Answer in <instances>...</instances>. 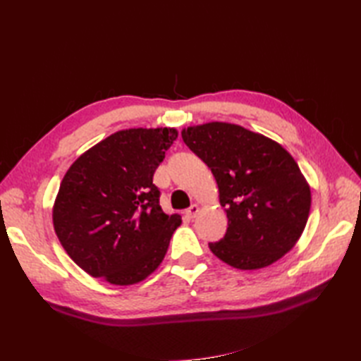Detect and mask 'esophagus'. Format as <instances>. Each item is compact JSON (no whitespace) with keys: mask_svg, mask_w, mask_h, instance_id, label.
Returning a JSON list of instances; mask_svg holds the SVG:
<instances>
[{"mask_svg":"<svg viewBox=\"0 0 361 361\" xmlns=\"http://www.w3.org/2000/svg\"><path fill=\"white\" fill-rule=\"evenodd\" d=\"M198 212H200V206H198V204H190V208L186 209V216L190 217V219H194Z\"/></svg>","mask_w":361,"mask_h":361,"instance_id":"1","label":"esophagus"}]
</instances>
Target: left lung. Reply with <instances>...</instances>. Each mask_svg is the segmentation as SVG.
<instances>
[{
    "label": "left lung",
    "instance_id": "8db88e82",
    "mask_svg": "<svg viewBox=\"0 0 361 361\" xmlns=\"http://www.w3.org/2000/svg\"><path fill=\"white\" fill-rule=\"evenodd\" d=\"M183 141L211 169L228 217L211 251L239 270H259L295 247L310 212V186L281 144L228 122L183 128Z\"/></svg>",
    "mask_w": 361,
    "mask_h": 361
}]
</instances>
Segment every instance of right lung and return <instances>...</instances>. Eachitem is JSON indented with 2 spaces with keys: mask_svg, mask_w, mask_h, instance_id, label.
Segmentation results:
<instances>
[{
  "mask_svg": "<svg viewBox=\"0 0 361 361\" xmlns=\"http://www.w3.org/2000/svg\"><path fill=\"white\" fill-rule=\"evenodd\" d=\"M175 128H128L105 137L68 169L52 208L60 243L83 271L132 286L157 270L181 225L159 206L153 173Z\"/></svg>",
  "mask_w": 361,
  "mask_h": 361,
  "instance_id": "obj_1",
  "label": "right lung"
}]
</instances>
